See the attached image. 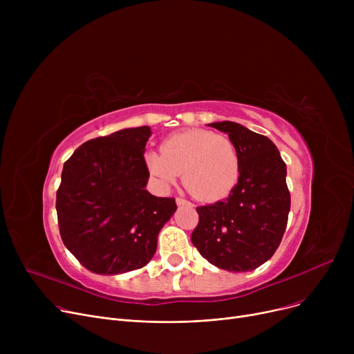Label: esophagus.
Wrapping results in <instances>:
<instances>
[{
    "label": "esophagus",
    "instance_id": "34e87169",
    "mask_svg": "<svg viewBox=\"0 0 354 354\" xmlns=\"http://www.w3.org/2000/svg\"><path fill=\"white\" fill-rule=\"evenodd\" d=\"M176 205H178V207H182V205H188V207H191L192 203H191L189 201H187V199H183V198H176Z\"/></svg>",
    "mask_w": 354,
    "mask_h": 354
}]
</instances>
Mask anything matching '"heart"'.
Listing matches in <instances>:
<instances>
[{
    "instance_id": "obj_1",
    "label": "heart",
    "mask_w": 354,
    "mask_h": 354,
    "mask_svg": "<svg viewBox=\"0 0 354 354\" xmlns=\"http://www.w3.org/2000/svg\"><path fill=\"white\" fill-rule=\"evenodd\" d=\"M146 167L156 182L167 188L182 180L195 198L216 201L227 196L239 176L235 145L211 130L192 129L167 136L160 152L145 156Z\"/></svg>"
}]
</instances>
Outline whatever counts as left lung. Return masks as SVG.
<instances>
[{
	"label": "left lung",
	"mask_w": 354,
	"mask_h": 354,
	"mask_svg": "<svg viewBox=\"0 0 354 354\" xmlns=\"http://www.w3.org/2000/svg\"><path fill=\"white\" fill-rule=\"evenodd\" d=\"M208 126L227 133L235 145L239 176L227 199L196 208L199 222L192 244L218 268L252 271L274 255L287 227V166L267 136L230 120Z\"/></svg>",
	"instance_id": "1"
}]
</instances>
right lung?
Segmentation results:
<instances>
[{"mask_svg":"<svg viewBox=\"0 0 354 354\" xmlns=\"http://www.w3.org/2000/svg\"><path fill=\"white\" fill-rule=\"evenodd\" d=\"M149 126L122 129L79 146L66 160L57 191L60 235L79 263L116 275L145 267L176 211L174 198L146 191Z\"/></svg>","mask_w":354,"mask_h":354,"instance_id":"1","label":"right lung"}]
</instances>
